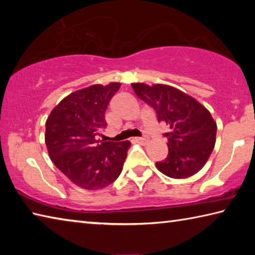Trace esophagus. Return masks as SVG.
<instances>
[{
    "label": "esophagus",
    "instance_id": "1",
    "mask_svg": "<svg viewBox=\"0 0 255 255\" xmlns=\"http://www.w3.org/2000/svg\"><path fill=\"white\" fill-rule=\"evenodd\" d=\"M136 143H138V144H141V145H145V144H147L148 143V138H146V137H139V138H136Z\"/></svg>",
    "mask_w": 255,
    "mask_h": 255
}]
</instances>
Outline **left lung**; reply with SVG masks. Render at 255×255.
Instances as JSON below:
<instances>
[{"label":"left lung","instance_id":"left-lung-1","mask_svg":"<svg viewBox=\"0 0 255 255\" xmlns=\"http://www.w3.org/2000/svg\"><path fill=\"white\" fill-rule=\"evenodd\" d=\"M137 97L156 111L166 124L169 155L156 163L159 172L172 179H187L208 161L216 143L217 125L209 110L189 94L166 84L131 83Z\"/></svg>","mask_w":255,"mask_h":255}]
</instances>
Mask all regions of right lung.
I'll list each match as a JSON object with an SVG mask.
<instances>
[{"instance_id":"obj_1","label":"right lung","mask_w":255,"mask_h":255,"mask_svg":"<svg viewBox=\"0 0 255 255\" xmlns=\"http://www.w3.org/2000/svg\"><path fill=\"white\" fill-rule=\"evenodd\" d=\"M120 83L94 84L68 94L46 120L45 143L57 169L77 187L98 190L117 180L130 141H103L105 112Z\"/></svg>"}]
</instances>
